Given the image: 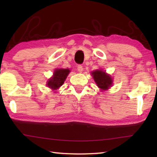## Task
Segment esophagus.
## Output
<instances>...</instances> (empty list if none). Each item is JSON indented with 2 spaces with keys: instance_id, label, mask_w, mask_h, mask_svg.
<instances>
[{
  "instance_id": "1",
  "label": "esophagus",
  "mask_w": 157,
  "mask_h": 157,
  "mask_svg": "<svg viewBox=\"0 0 157 157\" xmlns=\"http://www.w3.org/2000/svg\"><path fill=\"white\" fill-rule=\"evenodd\" d=\"M78 71L79 73H82L83 71V67H82V65H78Z\"/></svg>"
}]
</instances>
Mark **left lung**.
<instances>
[{
  "mask_svg": "<svg viewBox=\"0 0 157 157\" xmlns=\"http://www.w3.org/2000/svg\"><path fill=\"white\" fill-rule=\"evenodd\" d=\"M91 75L97 86L101 91H105L110 88L113 83V79L111 75L102 70H96L91 72Z\"/></svg>",
  "mask_w": 157,
  "mask_h": 157,
  "instance_id": "1",
  "label": "left lung"
}]
</instances>
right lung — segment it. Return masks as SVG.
I'll list each match as a JSON object with an SVG mask.
<instances>
[{"instance_id":"obj_1","label":"right lung","mask_w":157,"mask_h":157,"mask_svg":"<svg viewBox=\"0 0 157 157\" xmlns=\"http://www.w3.org/2000/svg\"><path fill=\"white\" fill-rule=\"evenodd\" d=\"M71 71L68 68H57L55 69L52 78H50L47 82V86L52 91H55L59 88L64 83Z\"/></svg>"}]
</instances>
